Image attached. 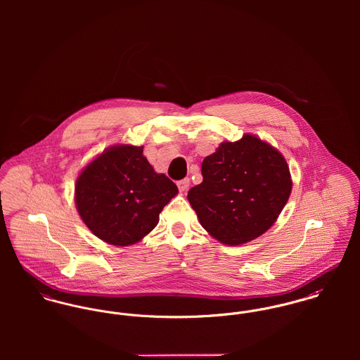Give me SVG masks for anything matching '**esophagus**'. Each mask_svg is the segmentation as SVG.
Segmentation results:
<instances>
[{
    "instance_id": "34e87169",
    "label": "esophagus",
    "mask_w": 360,
    "mask_h": 360,
    "mask_svg": "<svg viewBox=\"0 0 360 360\" xmlns=\"http://www.w3.org/2000/svg\"><path fill=\"white\" fill-rule=\"evenodd\" d=\"M188 186H190V179H188V177H186V179L177 181V187H179L180 191H187V190H188Z\"/></svg>"
}]
</instances>
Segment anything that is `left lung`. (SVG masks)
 Wrapping results in <instances>:
<instances>
[{
    "label": "left lung",
    "mask_w": 360,
    "mask_h": 360,
    "mask_svg": "<svg viewBox=\"0 0 360 360\" xmlns=\"http://www.w3.org/2000/svg\"><path fill=\"white\" fill-rule=\"evenodd\" d=\"M202 183L188 201L206 231L227 245L267 231L291 194L290 167L276 148L255 136L221 143L201 165Z\"/></svg>",
    "instance_id": "obj_1"
}]
</instances>
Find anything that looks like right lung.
<instances>
[{
    "label": "right lung",
    "instance_id": "add662e5",
    "mask_svg": "<svg viewBox=\"0 0 360 360\" xmlns=\"http://www.w3.org/2000/svg\"><path fill=\"white\" fill-rule=\"evenodd\" d=\"M76 206L86 226L108 244H136L159 221L179 193L143 155V147L116 146L96 158L76 181Z\"/></svg>",
    "mask_w": 360,
    "mask_h": 360
}]
</instances>
